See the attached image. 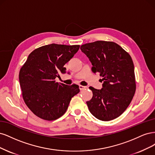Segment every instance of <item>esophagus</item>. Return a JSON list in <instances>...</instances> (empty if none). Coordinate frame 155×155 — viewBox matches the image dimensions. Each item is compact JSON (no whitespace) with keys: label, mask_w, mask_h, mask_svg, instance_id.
<instances>
[{"label":"esophagus","mask_w":155,"mask_h":155,"mask_svg":"<svg viewBox=\"0 0 155 155\" xmlns=\"http://www.w3.org/2000/svg\"><path fill=\"white\" fill-rule=\"evenodd\" d=\"M87 87L86 86H79V89L80 90H84V89H86Z\"/></svg>","instance_id":"1"}]
</instances>
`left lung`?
<instances>
[{
    "label": "left lung",
    "mask_w": 155,
    "mask_h": 155,
    "mask_svg": "<svg viewBox=\"0 0 155 155\" xmlns=\"http://www.w3.org/2000/svg\"><path fill=\"white\" fill-rule=\"evenodd\" d=\"M81 51L88 57L94 73H100L102 88L89 87L93 97L86 102L93 115L102 121L118 117L130 104L136 90L133 60L113 42L96 41L83 44Z\"/></svg>",
    "instance_id": "obj_1"
}]
</instances>
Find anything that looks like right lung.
Segmentation results:
<instances>
[{"label": "right lung", "instance_id": "right-lung-1", "mask_svg": "<svg viewBox=\"0 0 155 155\" xmlns=\"http://www.w3.org/2000/svg\"><path fill=\"white\" fill-rule=\"evenodd\" d=\"M79 45L51 44L35 49L19 72L22 97L28 108L38 117L54 120L66 113L71 99L80 92L76 84L56 82L59 73L79 49Z\"/></svg>", "mask_w": 155, "mask_h": 155}]
</instances>
